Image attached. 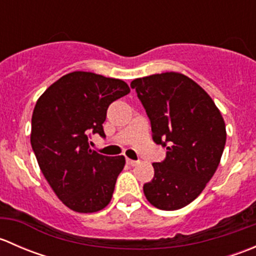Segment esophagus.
Returning a JSON list of instances; mask_svg holds the SVG:
<instances>
[{
	"label": "esophagus",
	"instance_id": "obj_1",
	"mask_svg": "<svg viewBox=\"0 0 256 256\" xmlns=\"http://www.w3.org/2000/svg\"><path fill=\"white\" fill-rule=\"evenodd\" d=\"M126 162H128V164H130V166H136V164H138V161H135V160L131 158H126Z\"/></svg>",
	"mask_w": 256,
	"mask_h": 256
}]
</instances>
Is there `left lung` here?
Masks as SVG:
<instances>
[{
  "mask_svg": "<svg viewBox=\"0 0 256 256\" xmlns=\"http://www.w3.org/2000/svg\"><path fill=\"white\" fill-rule=\"evenodd\" d=\"M151 121L152 138L167 148L152 164L154 176L144 193L154 207L176 210L196 200L220 162L226 132L222 114L196 82L162 73L131 82Z\"/></svg>",
  "mask_w": 256,
  "mask_h": 256,
  "instance_id": "8db88e82",
  "label": "left lung"
}]
</instances>
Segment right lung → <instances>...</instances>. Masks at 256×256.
<instances>
[{
  "label": "right lung",
  "mask_w": 256,
  "mask_h": 256,
  "mask_svg": "<svg viewBox=\"0 0 256 256\" xmlns=\"http://www.w3.org/2000/svg\"><path fill=\"white\" fill-rule=\"evenodd\" d=\"M128 92L120 79L73 72L37 100L30 144L49 186L72 210L94 213L112 200L125 157L98 154L90 148L89 138L94 134L105 138L108 108Z\"/></svg>",
  "instance_id": "obj_1"
}]
</instances>
